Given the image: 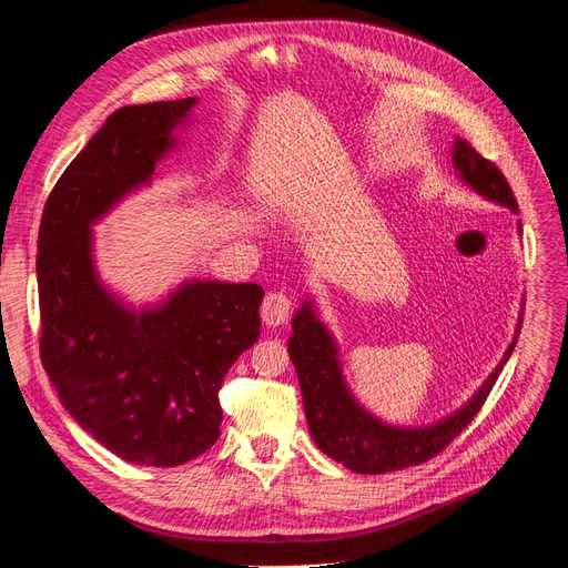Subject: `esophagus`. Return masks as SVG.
Listing matches in <instances>:
<instances>
[{
  "label": "esophagus",
  "mask_w": 568,
  "mask_h": 568,
  "mask_svg": "<svg viewBox=\"0 0 568 568\" xmlns=\"http://www.w3.org/2000/svg\"><path fill=\"white\" fill-rule=\"evenodd\" d=\"M290 312H293V300H290L283 290H273L264 297V304H261V318H264L266 326H281L290 318Z\"/></svg>",
  "instance_id": "obj_1"
}]
</instances>
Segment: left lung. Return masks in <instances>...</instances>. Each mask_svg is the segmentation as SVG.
Masks as SVG:
<instances>
[{"mask_svg":"<svg viewBox=\"0 0 568 568\" xmlns=\"http://www.w3.org/2000/svg\"><path fill=\"white\" fill-rule=\"evenodd\" d=\"M454 165L463 182H468L475 192L518 213L516 196L501 170L485 155H479L465 139H456L454 143ZM518 333L520 322L497 369L460 410L436 425L405 429L384 425L382 419H376L355 403L343 382L336 343L326 326L318 322L312 302H304L293 318V336H290L287 351L297 372L304 415H307L314 444L333 460L343 463L347 470L362 475L394 473L434 458L473 423L483 408L506 359L514 353Z\"/></svg>","mask_w":568,"mask_h":568,"instance_id":"left-lung-1","label":"left lung"}]
</instances>
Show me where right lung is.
<instances>
[{"instance_id": "1", "label": "right lung", "mask_w": 568, "mask_h": 568, "mask_svg": "<svg viewBox=\"0 0 568 568\" xmlns=\"http://www.w3.org/2000/svg\"><path fill=\"white\" fill-rule=\"evenodd\" d=\"M194 98L112 112L71 160L38 232L40 359L69 415L126 463L172 468L221 436L217 390L258 341L256 283H184L134 312L100 285L91 225L151 182Z\"/></svg>"}]
</instances>
